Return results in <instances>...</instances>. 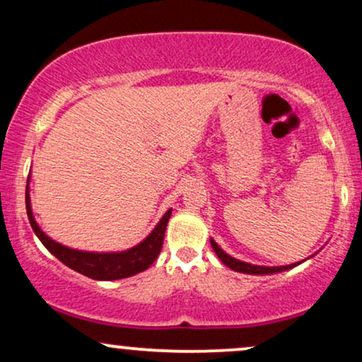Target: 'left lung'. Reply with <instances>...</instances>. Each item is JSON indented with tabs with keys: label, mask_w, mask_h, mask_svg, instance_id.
Instances as JSON below:
<instances>
[{
	"label": "left lung",
	"mask_w": 362,
	"mask_h": 362,
	"mask_svg": "<svg viewBox=\"0 0 362 362\" xmlns=\"http://www.w3.org/2000/svg\"><path fill=\"white\" fill-rule=\"evenodd\" d=\"M211 247L216 252V255L219 257V260L223 262L224 265H228L230 269H233L236 272H243V274H255V276H262V274H274V272H282V271H288L291 267H296V264H291V265H281V267H262V265H252L247 264V262L242 260H236L233 257H230L228 253H224L221 248L218 247V243L214 240H211Z\"/></svg>",
	"instance_id": "left-lung-1"
}]
</instances>
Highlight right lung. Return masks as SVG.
Returning a JSON list of instances; mask_svg holds the SVG:
<instances>
[{
  "mask_svg": "<svg viewBox=\"0 0 362 362\" xmlns=\"http://www.w3.org/2000/svg\"><path fill=\"white\" fill-rule=\"evenodd\" d=\"M25 202H27V214L32 230H34V233L39 236V240L42 242L44 247L47 248L56 259H59L62 264L68 265L69 269L97 281L124 279V277H131L134 276V274L146 271L149 265L156 260V257L160 255L161 247H163L165 230H167V223L170 219V214H172V209L167 211L163 218L160 219V223L156 224L155 230H153L139 245L129 248L126 252L93 253L73 250V248L64 247V245L54 242V240L49 238V236L40 230L30 209L28 185L27 194H25Z\"/></svg>",
  "mask_w": 362,
  "mask_h": 362,
  "instance_id": "right-lung-1",
  "label": "right lung"
}]
</instances>
